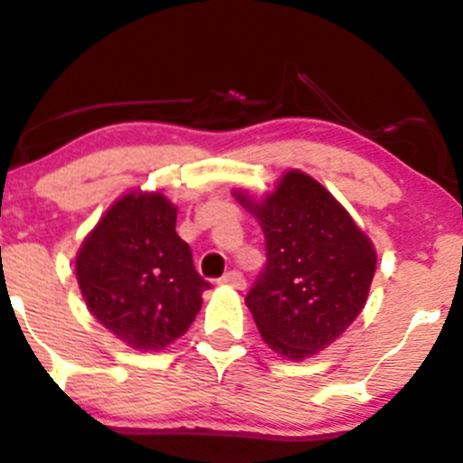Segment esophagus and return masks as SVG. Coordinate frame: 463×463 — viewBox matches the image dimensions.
Returning <instances> with one entry per match:
<instances>
[{
	"label": "esophagus",
	"mask_w": 463,
	"mask_h": 463,
	"mask_svg": "<svg viewBox=\"0 0 463 463\" xmlns=\"http://www.w3.org/2000/svg\"><path fill=\"white\" fill-rule=\"evenodd\" d=\"M219 281H222V284H226V286H232V288H244V286H246L244 275H241V272H237V270H228L226 275H223Z\"/></svg>",
	"instance_id": "esophagus-1"
}]
</instances>
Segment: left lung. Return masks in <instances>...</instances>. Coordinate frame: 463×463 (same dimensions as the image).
<instances>
[{"label":"left lung","mask_w":463,"mask_h":463,"mask_svg":"<svg viewBox=\"0 0 463 463\" xmlns=\"http://www.w3.org/2000/svg\"><path fill=\"white\" fill-rule=\"evenodd\" d=\"M235 194L266 237V269L246 306L261 339L301 362L328 348L362 313L377 266L373 241L301 170H288L261 202Z\"/></svg>","instance_id":"1"}]
</instances>
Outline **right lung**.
I'll return each mask as SVG.
<instances>
[{
    "instance_id": "1",
    "label": "right lung",
    "mask_w": 463,
    "mask_h": 463,
    "mask_svg": "<svg viewBox=\"0 0 463 463\" xmlns=\"http://www.w3.org/2000/svg\"><path fill=\"white\" fill-rule=\"evenodd\" d=\"M177 206L162 193L119 197L75 260L86 306L126 346L150 353L182 337L211 288L175 232Z\"/></svg>"
}]
</instances>
